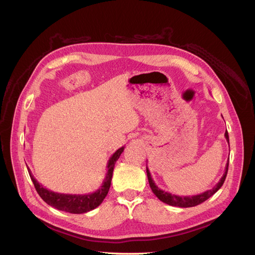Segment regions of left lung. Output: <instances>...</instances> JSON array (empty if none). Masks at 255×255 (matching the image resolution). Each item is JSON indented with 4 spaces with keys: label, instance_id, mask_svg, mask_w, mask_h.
<instances>
[{
    "label": "left lung",
    "instance_id": "8db88e82",
    "mask_svg": "<svg viewBox=\"0 0 255 255\" xmlns=\"http://www.w3.org/2000/svg\"><path fill=\"white\" fill-rule=\"evenodd\" d=\"M225 136H226V139L227 141L229 142V134L228 132L225 133ZM228 169H229V160L227 163V166H226V169H225V173H223V175L221 176L220 181L215 185V186L210 189V190H206L204 192H202V194H199V195H196V196H176V195H172L170 194V192L168 191H165L163 189H160L156 186L155 182L153 181L152 176H151V173L149 171L148 167H146V175H148V180H149V184H150V187L153 191V194L155 195L161 202H164L166 204H169L171 206H179V207H191V206H196V205H199L201 204L202 202L206 201V200L208 198H211L215 192H217L220 187L223 185V183H225V180L227 177V173H228Z\"/></svg>",
    "mask_w": 255,
    "mask_h": 255
}]
</instances>
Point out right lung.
Here are the masks:
<instances>
[{
  "instance_id": "1",
  "label": "right lung",
  "mask_w": 255,
  "mask_h": 255,
  "mask_svg": "<svg viewBox=\"0 0 255 255\" xmlns=\"http://www.w3.org/2000/svg\"><path fill=\"white\" fill-rule=\"evenodd\" d=\"M123 150H125V146H122V148L118 149L113 154L106 166L107 173L102 183V186L95 192H91V194L67 195V194H58V192L51 191L38 183V181L34 177L32 171H30L28 168L27 170H28L30 179H32L34 183V186L38 192V195L41 197V199L45 203H48L49 205L57 208L59 211H64L71 214H84V213L95 210L96 207H98L103 202V200L105 199L107 194H109L111 183H112L114 167H115L116 161H117L118 158L120 157Z\"/></svg>"
}]
</instances>
